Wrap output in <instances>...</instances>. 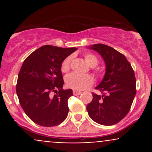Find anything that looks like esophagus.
<instances>
[{"label":"esophagus","instance_id":"1","mask_svg":"<svg viewBox=\"0 0 152 152\" xmlns=\"http://www.w3.org/2000/svg\"><path fill=\"white\" fill-rule=\"evenodd\" d=\"M73 94H74V95H75V96H78V95H79V94H81V91H80L74 90L73 91Z\"/></svg>","mask_w":152,"mask_h":152}]
</instances>
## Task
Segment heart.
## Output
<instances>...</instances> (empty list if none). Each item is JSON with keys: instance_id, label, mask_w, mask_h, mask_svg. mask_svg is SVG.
I'll use <instances>...</instances> for the list:
<instances>
[{"instance_id": "obj_1", "label": "heart", "mask_w": 152, "mask_h": 152, "mask_svg": "<svg viewBox=\"0 0 152 152\" xmlns=\"http://www.w3.org/2000/svg\"><path fill=\"white\" fill-rule=\"evenodd\" d=\"M86 62L90 66L94 67L98 64L99 59L92 53H86L84 55ZM71 57L68 56L63 61L61 70L63 73H66L70 69ZM95 74L97 76H102V71L99 69H95ZM66 86L76 90H83L91 86L94 83V78L90 74H79L77 73H71L66 76L65 78Z\"/></svg>"}]
</instances>
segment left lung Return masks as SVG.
I'll list each match as a JSON object with an SVG mask.
<instances>
[{
  "mask_svg": "<svg viewBox=\"0 0 152 152\" xmlns=\"http://www.w3.org/2000/svg\"><path fill=\"white\" fill-rule=\"evenodd\" d=\"M104 58L106 74L96 89L102 94L92 93L93 99L86 106L91 119L99 124H117L130 111L136 95L134 71L124 55L109 46L97 43L91 47Z\"/></svg>",
  "mask_w": 152,
  "mask_h": 152,
  "instance_id": "8db88e82",
  "label": "left lung"
}]
</instances>
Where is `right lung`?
<instances>
[{
  "instance_id": "1",
  "label": "right lung",
  "mask_w": 152,
  "mask_h": 152,
  "mask_svg": "<svg viewBox=\"0 0 152 152\" xmlns=\"http://www.w3.org/2000/svg\"><path fill=\"white\" fill-rule=\"evenodd\" d=\"M76 48H63L46 45L25 59L18 76L16 93L24 112L34 123L54 126L62 123L69 113L71 89H63L61 71L63 61ZM56 93L52 95L53 92Z\"/></svg>"
}]
</instances>
